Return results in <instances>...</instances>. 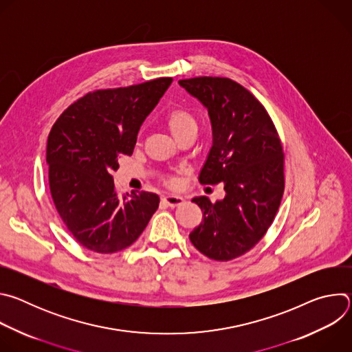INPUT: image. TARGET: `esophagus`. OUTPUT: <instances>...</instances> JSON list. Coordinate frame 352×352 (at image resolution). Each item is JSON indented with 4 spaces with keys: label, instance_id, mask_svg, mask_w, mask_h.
Here are the masks:
<instances>
[{
    "label": "esophagus",
    "instance_id": "34e87169",
    "mask_svg": "<svg viewBox=\"0 0 352 352\" xmlns=\"http://www.w3.org/2000/svg\"><path fill=\"white\" fill-rule=\"evenodd\" d=\"M163 202L170 206V208H177L179 205L184 204V199L181 196H174V195H167V196H163L162 197Z\"/></svg>",
    "mask_w": 352,
    "mask_h": 352
}]
</instances>
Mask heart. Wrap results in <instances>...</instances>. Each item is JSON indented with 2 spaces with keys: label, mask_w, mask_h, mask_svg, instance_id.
<instances>
[{
  "label": "heart",
  "mask_w": 352,
  "mask_h": 352,
  "mask_svg": "<svg viewBox=\"0 0 352 352\" xmlns=\"http://www.w3.org/2000/svg\"><path fill=\"white\" fill-rule=\"evenodd\" d=\"M166 125L168 128V131L171 132V135L178 140L185 135L189 133H196L197 131V122L196 118L193 117L192 113H189L188 110L182 109V107H174L171 109L167 114H166ZM163 182L170 186V188H175L177 186V179L173 175H167L163 178Z\"/></svg>",
  "instance_id": "1"
}]
</instances>
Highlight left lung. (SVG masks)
<instances>
[{
	"instance_id": "obj_1",
	"label": "left lung",
	"mask_w": 352,
	"mask_h": 352,
	"mask_svg": "<svg viewBox=\"0 0 352 352\" xmlns=\"http://www.w3.org/2000/svg\"><path fill=\"white\" fill-rule=\"evenodd\" d=\"M179 85L209 113L213 146L200 171L204 185L223 182L226 196L193 197L204 220L190 234L209 259L228 262L267 232L284 193V153L278 132L259 100L230 78L199 76Z\"/></svg>"
}]
</instances>
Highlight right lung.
Returning a JSON list of instances; mask_svg holds the SVG:
<instances>
[{
  "label": "right lung",
  "mask_w": 352,
  "mask_h": 352,
  "mask_svg": "<svg viewBox=\"0 0 352 352\" xmlns=\"http://www.w3.org/2000/svg\"><path fill=\"white\" fill-rule=\"evenodd\" d=\"M171 78L90 91L56 121L47 139L48 184L54 206L72 236L97 254L132 245L159 208L150 192L118 195L113 173L131 156L139 128Z\"/></svg>",
  "instance_id": "right-lung-1"
}]
</instances>
